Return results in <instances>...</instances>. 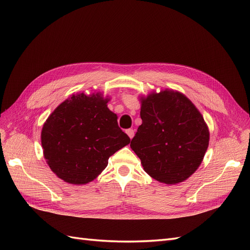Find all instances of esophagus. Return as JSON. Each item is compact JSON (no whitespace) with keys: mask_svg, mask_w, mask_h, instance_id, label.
I'll use <instances>...</instances> for the list:
<instances>
[{"mask_svg":"<svg viewBox=\"0 0 250 250\" xmlns=\"http://www.w3.org/2000/svg\"><path fill=\"white\" fill-rule=\"evenodd\" d=\"M126 133L128 134V137H129L130 139H132V138L134 137V130L131 129V128H130V129H127V130H126Z\"/></svg>","mask_w":250,"mask_h":250,"instance_id":"1","label":"esophagus"}]
</instances>
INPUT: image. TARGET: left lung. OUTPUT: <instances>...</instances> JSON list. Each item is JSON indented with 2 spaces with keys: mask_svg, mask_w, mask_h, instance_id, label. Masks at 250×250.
<instances>
[{
  "mask_svg": "<svg viewBox=\"0 0 250 250\" xmlns=\"http://www.w3.org/2000/svg\"><path fill=\"white\" fill-rule=\"evenodd\" d=\"M142 125L130 147L149 175L175 185L198 169L209 132L199 110L179 92L165 89L141 98Z\"/></svg>",
  "mask_w": 250,
  "mask_h": 250,
  "instance_id": "left-lung-1",
  "label": "left lung"
}]
</instances>
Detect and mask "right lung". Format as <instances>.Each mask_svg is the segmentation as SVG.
<instances>
[{
	"label": "right lung",
	"mask_w": 250,
	"mask_h": 250,
	"mask_svg": "<svg viewBox=\"0 0 250 250\" xmlns=\"http://www.w3.org/2000/svg\"><path fill=\"white\" fill-rule=\"evenodd\" d=\"M101 93L73 95L58 105L42 130L43 156L56 175L85 185L106 168L108 158L130 143Z\"/></svg>",
	"instance_id": "1"
}]
</instances>
